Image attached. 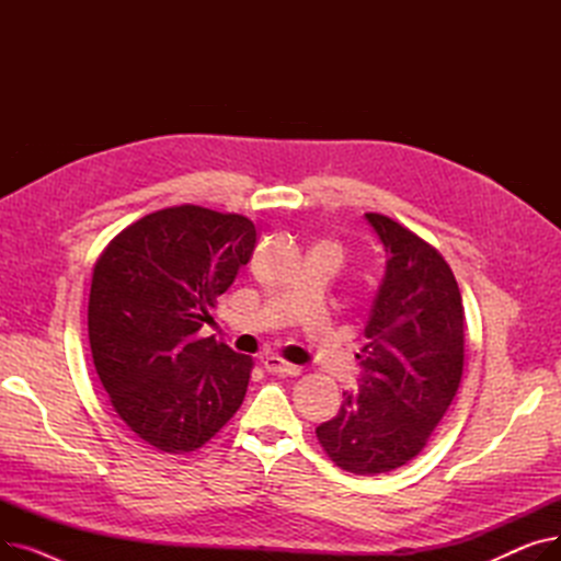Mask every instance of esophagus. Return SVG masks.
Returning a JSON list of instances; mask_svg holds the SVG:
<instances>
[{"label": "esophagus", "instance_id": "esophagus-1", "mask_svg": "<svg viewBox=\"0 0 561 561\" xmlns=\"http://www.w3.org/2000/svg\"><path fill=\"white\" fill-rule=\"evenodd\" d=\"M263 368L268 370V373H273V375H290V377H298V375L302 373L300 366H293V364L284 362V359L277 357V355L265 357V359H263Z\"/></svg>", "mask_w": 561, "mask_h": 561}]
</instances>
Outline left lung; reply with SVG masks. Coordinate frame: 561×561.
Instances as JSON below:
<instances>
[{"instance_id":"8db88e82","label":"left lung","mask_w":561,"mask_h":561,"mask_svg":"<svg viewBox=\"0 0 561 561\" xmlns=\"http://www.w3.org/2000/svg\"><path fill=\"white\" fill-rule=\"evenodd\" d=\"M387 252V271L357 355L359 391L316 427L347 473H389L414 459L448 411L463 373V305L446 259L400 222L366 214Z\"/></svg>"}]
</instances>
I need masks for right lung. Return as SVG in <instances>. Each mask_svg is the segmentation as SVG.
Instances as JSON below:
<instances>
[{
  "mask_svg": "<svg viewBox=\"0 0 561 561\" xmlns=\"http://www.w3.org/2000/svg\"><path fill=\"white\" fill-rule=\"evenodd\" d=\"M254 243L250 218L182 204L123 229L95 263V370L115 414L161 453L202 448L243 404L252 357L199 330Z\"/></svg>",
  "mask_w": 561,
  "mask_h": 561,
  "instance_id": "right-lung-1",
  "label": "right lung"
}]
</instances>
